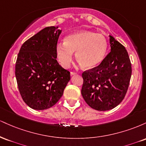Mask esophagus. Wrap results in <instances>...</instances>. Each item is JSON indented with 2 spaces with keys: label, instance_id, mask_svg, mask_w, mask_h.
<instances>
[{
  "label": "esophagus",
  "instance_id": "obj_1",
  "mask_svg": "<svg viewBox=\"0 0 146 146\" xmlns=\"http://www.w3.org/2000/svg\"><path fill=\"white\" fill-rule=\"evenodd\" d=\"M75 74H77V73H75V72H71V76H73V75H74Z\"/></svg>",
  "mask_w": 146,
  "mask_h": 146
}]
</instances>
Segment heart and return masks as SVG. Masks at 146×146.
Masks as SVG:
<instances>
[{
  "instance_id": "obj_1",
  "label": "heart",
  "mask_w": 146,
  "mask_h": 146,
  "mask_svg": "<svg viewBox=\"0 0 146 146\" xmlns=\"http://www.w3.org/2000/svg\"><path fill=\"white\" fill-rule=\"evenodd\" d=\"M108 49L105 37L87 31H79L68 34L64 44L58 43L56 47V58L60 64L68 68L73 60V53L81 66L90 69L98 66L104 59Z\"/></svg>"
}]
</instances>
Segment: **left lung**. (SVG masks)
I'll use <instances>...</instances> for the list:
<instances>
[{
	"mask_svg": "<svg viewBox=\"0 0 146 146\" xmlns=\"http://www.w3.org/2000/svg\"><path fill=\"white\" fill-rule=\"evenodd\" d=\"M110 36V52L96 67L83 72L82 95L93 109L105 111L122 102L132 74L131 62L124 46Z\"/></svg>",
	"mask_w": 146,
	"mask_h": 146,
	"instance_id": "left-lung-1",
	"label": "left lung"
}]
</instances>
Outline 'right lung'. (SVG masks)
<instances>
[{
  "label": "right lung",
  "mask_w": 146,
  "mask_h": 146,
  "mask_svg": "<svg viewBox=\"0 0 146 146\" xmlns=\"http://www.w3.org/2000/svg\"><path fill=\"white\" fill-rule=\"evenodd\" d=\"M48 27L25 41L16 60L15 74L23 101L35 110L51 108L59 101L70 80V72L56 60L62 30Z\"/></svg>",
  "instance_id": "right-lung-1"
}]
</instances>
